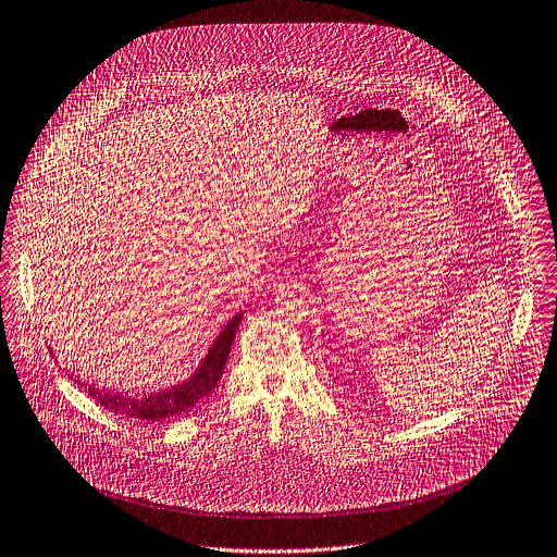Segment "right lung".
<instances>
[{"label":"right lung","instance_id":"right-lung-1","mask_svg":"<svg viewBox=\"0 0 557 557\" xmlns=\"http://www.w3.org/2000/svg\"><path fill=\"white\" fill-rule=\"evenodd\" d=\"M240 319H243V314H236L223 327L222 334L218 335V339L209 348V355L202 359V363L198 366L194 376H189L185 383L174 385L170 389H163V392H157V394H150L144 398H131L126 394H113L106 387L99 389V387L86 385L79 379H73V374H69V376H71V381L86 387L90 398H95L97 403H101V407L110 409L113 413H122V416L144 420V422L172 420V418L183 416L189 409H194L200 400H205L218 387Z\"/></svg>","mask_w":557,"mask_h":557}]
</instances>
